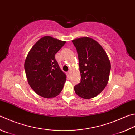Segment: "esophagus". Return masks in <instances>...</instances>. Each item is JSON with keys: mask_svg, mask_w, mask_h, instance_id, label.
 <instances>
[{"mask_svg": "<svg viewBox=\"0 0 135 135\" xmlns=\"http://www.w3.org/2000/svg\"><path fill=\"white\" fill-rule=\"evenodd\" d=\"M70 73H71V71H68L67 73V76L68 77H70Z\"/></svg>", "mask_w": 135, "mask_h": 135, "instance_id": "obj_1", "label": "esophagus"}]
</instances>
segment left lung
I'll return each mask as SVG.
<instances>
[{
    "label": "left lung",
    "instance_id": "obj_1",
    "mask_svg": "<svg viewBox=\"0 0 135 135\" xmlns=\"http://www.w3.org/2000/svg\"><path fill=\"white\" fill-rule=\"evenodd\" d=\"M72 42L77 49L81 74V81L74 87L75 92L83 99H91L108 83L110 60L100 44L91 38L82 37Z\"/></svg>",
    "mask_w": 135,
    "mask_h": 135
}]
</instances>
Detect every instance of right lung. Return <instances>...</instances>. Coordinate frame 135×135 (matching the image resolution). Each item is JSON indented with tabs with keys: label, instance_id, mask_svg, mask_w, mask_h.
<instances>
[{
	"label": "right lung",
	"instance_id": "add662e5",
	"mask_svg": "<svg viewBox=\"0 0 135 135\" xmlns=\"http://www.w3.org/2000/svg\"><path fill=\"white\" fill-rule=\"evenodd\" d=\"M65 42L45 36L28 54L24 64L27 80L33 91L41 97L52 98L62 91L66 75L61 70L55 55Z\"/></svg>",
	"mask_w": 135,
	"mask_h": 135
}]
</instances>
